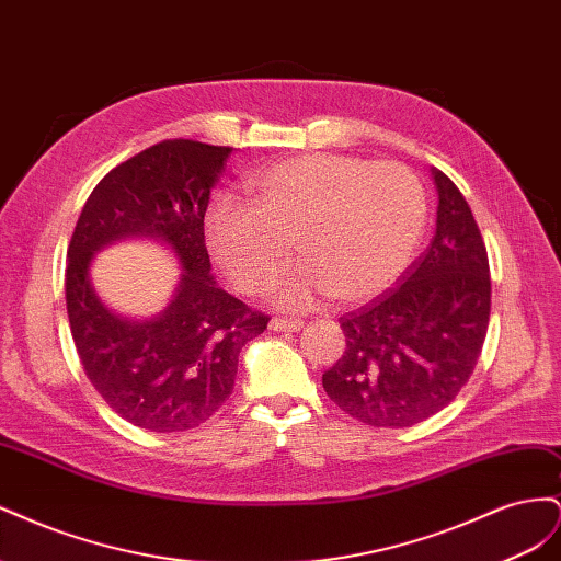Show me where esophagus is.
<instances>
[{
  "mask_svg": "<svg viewBox=\"0 0 561 561\" xmlns=\"http://www.w3.org/2000/svg\"><path fill=\"white\" fill-rule=\"evenodd\" d=\"M304 322L301 320H293V318H271L268 328L274 332H297L301 330Z\"/></svg>",
  "mask_w": 561,
  "mask_h": 561,
  "instance_id": "obj_1",
  "label": "esophagus"
}]
</instances>
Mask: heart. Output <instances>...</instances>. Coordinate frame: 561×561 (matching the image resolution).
<instances>
[{"mask_svg": "<svg viewBox=\"0 0 561 561\" xmlns=\"http://www.w3.org/2000/svg\"><path fill=\"white\" fill-rule=\"evenodd\" d=\"M248 203L217 196L203 215V239L227 280L260 295L276 285L283 309H311L334 297L360 304L386 293L412 264L428 222L421 180L396 161L344 154L280 161L243 180Z\"/></svg>", "mask_w": 561, "mask_h": 561, "instance_id": "1", "label": "heart"}]
</instances>
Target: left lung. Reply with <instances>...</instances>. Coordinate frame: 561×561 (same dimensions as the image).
I'll list each match as a JSON object with an SVG mask.
<instances>
[{
    "label": "left lung",
    "instance_id": "left-lung-1",
    "mask_svg": "<svg viewBox=\"0 0 561 561\" xmlns=\"http://www.w3.org/2000/svg\"><path fill=\"white\" fill-rule=\"evenodd\" d=\"M437 227L400 285L339 318L346 351L322 388L348 416L407 428L458 396L482 353L491 311L486 248L468 201L433 168Z\"/></svg>",
    "mask_w": 561,
    "mask_h": 561
}]
</instances>
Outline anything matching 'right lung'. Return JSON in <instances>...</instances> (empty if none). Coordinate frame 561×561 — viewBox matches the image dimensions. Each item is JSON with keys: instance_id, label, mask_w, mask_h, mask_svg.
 <instances>
[{"instance_id": "add662e5", "label": "right lung", "mask_w": 561, "mask_h": 561, "mask_svg": "<svg viewBox=\"0 0 561 561\" xmlns=\"http://www.w3.org/2000/svg\"><path fill=\"white\" fill-rule=\"evenodd\" d=\"M231 147L163 140L98 182L67 248L65 299L89 381L128 423L180 433L208 421L231 396L239 353L268 316L217 287L203 239L210 190ZM130 234L172 245L185 274L154 321L114 317L94 295L88 266L100 248Z\"/></svg>"}]
</instances>
